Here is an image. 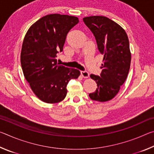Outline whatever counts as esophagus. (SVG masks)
Here are the masks:
<instances>
[{"label":"esophagus","instance_id":"esophagus-1","mask_svg":"<svg viewBox=\"0 0 154 154\" xmlns=\"http://www.w3.org/2000/svg\"><path fill=\"white\" fill-rule=\"evenodd\" d=\"M81 75H82V77H84V78H88V77H89V76H90L89 72H88V71H81Z\"/></svg>","mask_w":154,"mask_h":154}]
</instances>
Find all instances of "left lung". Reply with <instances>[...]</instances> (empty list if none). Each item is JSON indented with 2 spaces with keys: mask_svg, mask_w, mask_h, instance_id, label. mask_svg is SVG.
<instances>
[{
  "mask_svg": "<svg viewBox=\"0 0 154 154\" xmlns=\"http://www.w3.org/2000/svg\"><path fill=\"white\" fill-rule=\"evenodd\" d=\"M96 38L98 49L104 55L100 76L90 75L97 83L93 100L106 102L114 98L128 74L131 54L128 36L120 26L104 16H90L83 19Z\"/></svg>",
  "mask_w": 154,
  "mask_h": 154,
  "instance_id": "left-lung-1",
  "label": "left lung"
}]
</instances>
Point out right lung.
Returning a JSON list of instances; mask_svg holds the SVG:
<instances>
[{"label": "right lung", "mask_w": 154, "mask_h": 154, "mask_svg": "<svg viewBox=\"0 0 154 154\" xmlns=\"http://www.w3.org/2000/svg\"><path fill=\"white\" fill-rule=\"evenodd\" d=\"M78 22L77 17L50 14L36 21L26 34L21 51L23 73L35 94L43 102L64 100L68 83L79 76V70L58 65L56 59L63 50L68 32Z\"/></svg>", "instance_id": "add662e5"}]
</instances>
